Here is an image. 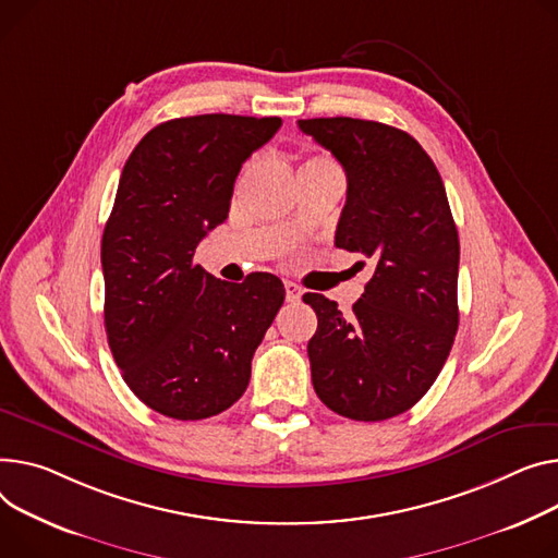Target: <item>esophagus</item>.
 Segmentation results:
<instances>
[{
	"instance_id": "34e87169",
	"label": "esophagus",
	"mask_w": 558,
	"mask_h": 558,
	"mask_svg": "<svg viewBox=\"0 0 558 558\" xmlns=\"http://www.w3.org/2000/svg\"><path fill=\"white\" fill-rule=\"evenodd\" d=\"M284 295H287V303H299L301 295H303V289H301L299 284H295V282L287 280V282H284Z\"/></svg>"
}]
</instances>
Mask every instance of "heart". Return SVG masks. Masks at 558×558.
<instances>
[{
	"instance_id": "1",
	"label": "heart",
	"mask_w": 558,
	"mask_h": 558,
	"mask_svg": "<svg viewBox=\"0 0 558 558\" xmlns=\"http://www.w3.org/2000/svg\"><path fill=\"white\" fill-rule=\"evenodd\" d=\"M314 172H339V166L329 157L312 155L301 163V174H314Z\"/></svg>"
}]
</instances>
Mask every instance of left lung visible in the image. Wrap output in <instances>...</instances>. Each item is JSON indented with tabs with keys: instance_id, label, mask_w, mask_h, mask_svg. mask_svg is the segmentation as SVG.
<instances>
[{
	"instance_id": "left-lung-1",
	"label": "left lung",
	"mask_w": 558,
	"mask_h": 558,
	"mask_svg": "<svg viewBox=\"0 0 558 558\" xmlns=\"http://www.w3.org/2000/svg\"><path fill=\"white\" fill-rule=\"evenodd\" d=\"M299 128L348 174L337 246L373 265L350 316L323 293L303 295L318 318L312 384L333 413L390 420L428 392L458 331L460 240L447 191L424 147L397 128L350 117Z\"/></svg>"
}]
</instances>
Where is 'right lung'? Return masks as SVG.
Returning <instances> with one entry per match:
<instances>
[{"label": "right lung", "instance_id": "1", "mask_svg": "<svg viewBox=\"0 0 558 558\" xmlns=\"http://www.w3.org/2000/svg\"><path fill=\"white\" fill-rule=\"evenodd\" d=\"M282 125L202 114L147 132L121 172L102 231L105 331L130 390L172 420L231 408L251 359L284 301L271 274L225 282L195 265V248L229 217L242 163Z\"/></svg>", "mask_w": 558, "mask_h": 558}]
</instances>
